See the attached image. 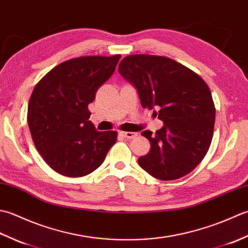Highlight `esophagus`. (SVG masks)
<instances>
[{"label": "esophagus", "mask_w": 248, "mask_h": 248, "mask_svg": "<svg viewBox=\"0 0 248 248\" xmlns=\"http://www.w3.org/2000/svg\"><path fill=\"white\" fill-rule=\"evenodd\" d=\"M120 134L123 135L124 138L129 139V140L134 139V138H136V136H138V133H135V132H121Z\"/></svg>", "instance_id": "esophagus-1"}]
</instances>
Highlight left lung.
Listing matches in <instances>:
<instances>
[{
	"instance_id": "8db88e82",
	"label": "left lung",
	"mask_w": 248,
	"mask_h": 248,
	"mask_svg": "<svg viewBox=\"0 0 248 248\" xmlns=\"http://www.w3.org/2000/svg\"><path fill=\"white\" fill-rule=\"evenodd\" d=\"M118 71L135 87L141 107L154 109L164 124L155 134L141 132L151 148L139 159L140 166L160 180L187 175L207 155L213 138L215 108L207 84L164 56L130 55L120 62Z\"/></svg>"
}]
</instances>
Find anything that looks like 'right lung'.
Returning <instances> with one entry per match:
<instances>
[{"label": "right lung", "instance_id": "right-lung-1", "mask_svg": "<svg viewBox=\"0 0 248 248\" xmlns=\"http://www.w3.org/2000/svg\"><path fill=\"white\" fill-rule=\"evenodd\" d=\"M120 55L83 56L57 65L35 86L28 124L36 149L52 170L83 177L102 164L117 132H99L88 104L112 77Z\"/></svg>", "mask_w": 248, "mask_h": 248}]
</instances>
